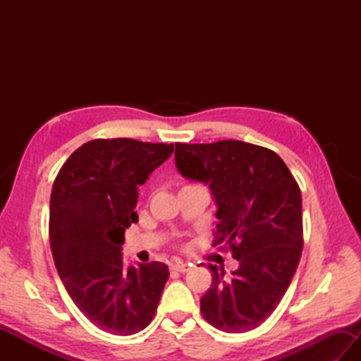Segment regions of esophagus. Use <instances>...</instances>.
Segmentation results:
<instances>
[{
    "label": "esophagus",
    "mask_w": 361,
    "mask_h": 361,
    "mask_svg": "<svg viewBox=\"0 0 361 361\" xmlns=\"http://www.w3.org/2000/svg\"><path fill=\"white\" fill-rule=\"evenodd\" d=\"M190 267H192V264L176 262V264H172V265H171V270H173V271H178V273H186Z\"/></svg>",
    "instance_id": "34e87169"
}]
</instances>
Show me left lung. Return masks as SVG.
I'll list each match as a JSON object with an SVG mask.
<instances>
[{
	"label": "left lung",
	"mask_w": 361,
	"mask_h": 361,
	"mask_svg": "<svg viewBox=\"0 0 361 361\" xmlns=\"http://www.w3.org/2000/svg\"><path fill=\"white\" fill-rule=\"evenodd\" d=\"M175 166L204 183L217 204L214 245H229L239 268L209 264L212 283L200 299L204 319L228 334L248 332L278 307L302 252L301 190L270 149L228 140L175 144Z\"/></svg>",
	"instance_id": "8db88e82"
}]
</instances>
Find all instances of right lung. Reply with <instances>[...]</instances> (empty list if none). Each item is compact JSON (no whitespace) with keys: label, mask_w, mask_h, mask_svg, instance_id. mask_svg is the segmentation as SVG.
<instances>
[{"label":"right lung","mask_w":361,"mask_h":361,"mask_svg":"<svg viewBox=\"0 0 361 361\" xmlns=\"http://www.w3.org/2000/svg\"><path fill=\"white\" fill-rule=\"evenodd\" d=\"M173 144L94 140L60 169L49 204V240L60 279L91 323L133 335L155 315L169 278L161 262L126 267V229L137 221V186L172 155Z\"/></svg>","instance_id":"add662e5"}]
</instances>
